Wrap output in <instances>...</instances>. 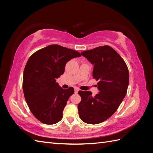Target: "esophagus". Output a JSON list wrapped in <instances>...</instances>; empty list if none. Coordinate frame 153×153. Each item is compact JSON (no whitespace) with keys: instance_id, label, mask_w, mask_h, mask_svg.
<instances>
[{"instance_id":"esophagus-1","label":"esophagus","mask_w":153,"mask_h":153,"mask_svg":"<svg viewBox=\"0 0 153 153\" xmlns=\"http://www.w3.org/2000/svg\"><path fill=\"white\" fill-rule=\"evenodd\" d=\"M75 93H77V92H78L79 91V89H78V88H77V87H76V88H75Z\"/></svg>"}]
</instances>
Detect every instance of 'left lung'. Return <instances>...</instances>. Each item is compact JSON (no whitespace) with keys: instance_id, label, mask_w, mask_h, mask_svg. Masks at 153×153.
<instances>
[{"instance_id":"8db88e82","label":"left lung","mask_w":153,"mask_h":153,"mask_svg":"<svg viewBox=\"0 0 153 153\" xmlns=\"http://www.w3.org/2000/svg\"><path fill=\"white\" fill-rule=\"evenodd\" d=\"M82 54L93 65V78L98 81L99 92L79 91V116L83 122L97 124L109 118L124 98L129 84L128 66L120 54L108 45L85 51Z\"/></svg>"}]
</instances>
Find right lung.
<instances>
[{
    "label": "right lung",
    "instance_id": "obj_1",
    "mask_svg": "<svg viewBox=\"0 0 153 153\" xmlns=\"http://www.w3.org/2000/svg\"><path fill=\"white\" fill-rule=\"evenodd\" d=\"M81 54L58 45H51L35 52L24 71L23 91L30 111L45 124H54L62 118V112L74 89L62 88L56 78L64 72L65 65Z\"/></svg>",
    "mask_w": 153,
    "mask_h": 153
}]
</instances>
